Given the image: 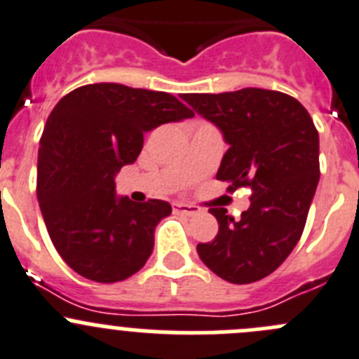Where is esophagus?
<instances>
[{
    "mask_svg": "<svg viewBox=\"0 0 359 359\" xmlns=\"http://www.w3.org/2000/svg\"><path fill=\"white\" fill-rule=\"evenodd\" d=\"M172 210L174 213H182V215H187V217H192V215H197L201 211L197 206H192V204H183V203H174Z\"/></svg>",
    "mask_w": 359,
    "mask_h": 359,
    "instance_id": "34e87169",
    "label": "esophagus"
}]
</instances>
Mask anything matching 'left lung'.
<instances>
[{"mask_svg": "<svg viewBox=\"0 0 359 359\" xmlns=\"http://www.w3.org/2000/svg\"><path fill=\"white\" fill-rule=\"evenodd\" d=\"M183 100L213 123L229 144L217 180L229 190L250 187L240 220L211 208L218 234L197 245L201 261L231 284H252L275 271L302 238L319 183V134L296 98L261 88L185 93Z\"/></svg>", "mask_w": 359, "mask_h": 359, "instance_id": "8db88e82", "label": "left lung"}]
</instances>
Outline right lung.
<instances>
[{"mask_svg":"<svg viewBox=\"0 0 359 359\" xmlns=\"http://www.w3.org/2000/svg\"><path fill=\"white\" fill-rule=\"evenodd\" d=\"M194 112L163 91L116 83L81 86L61 98L40 139L36 196L53 245L88 280L112 284L146 264L169 203L116 196L114 177L134 163L146 132Z\"/></svg>","mask_w":359,"mask_h":359,"instance_id":"add662e5","label":"right lung"}]
</instances>
